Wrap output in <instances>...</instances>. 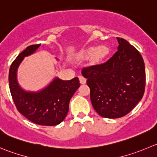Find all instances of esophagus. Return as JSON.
I'll list each match as a JSON object with an SVG mask.
<instances>
[{
	"instance_id": "esophagus-1",
	"label": "esophagus",
	"mask_w": 157,
	"mask_h": 157,
	"mask_svg": "<svg viewBox=\"0 0 157 157\" xmlns=\"http://www.w3.org/2000/svg\"><path fill=\"white\" fill-rule=\"evenodd\" d=\"M78 78H79V82L81 84H85V83L86 82V78L85 77H83V76L80 75L79 77H78Z\"/></svg>"
}]
</instances>
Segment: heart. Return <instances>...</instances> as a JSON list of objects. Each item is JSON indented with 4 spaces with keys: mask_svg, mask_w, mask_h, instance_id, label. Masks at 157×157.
<instances>
[{
    "mask_svg": "<svg viewBox=\"0 0 157 157\" xmlns=\"http://www.w3.org/2000/svg\"><path fill=\"white\" fill-rule=\"evenodd\" d=\"M108 53V49L105 46H101V47L97 48L96 49L90 48L86 52V55H93V59L95 61H99Z\"/></svg>",
    "mask_w": 157,
    "mask_h": 157,
    "instance_id": "obj_1",
    "label": "heart"
}]
</instances>
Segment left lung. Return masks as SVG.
Listing matches in <instances>:
<instances>
[{"mask_svg": "<svg viewBox=\"0 0 157 157\" xmlns=\"http://www.w3.org/2000/svg\"><path fill=\"white\" fill-rule=\"evenodd\" d=\"M117 40L118 50L113 57L104 63L82 70L90 88L94 109L109 119L127 115L143 98L146 85L142 55L126 40Z\"/></svg>", "mask_w": 157, "mask_h": 157, "instance_id": "8db88e82", "label": "left lung"}]
</instances>
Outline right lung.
Returning a JSON list of instances; mask_svg holds the SVG:
<instances>
[{"mask_svg": "<svg viewBox=\"0 0 157 157\" xmlns=\"http://www.w3.org/2000/svg\"><path fill=\"white\" fill-rule=\"evenodd\" d=\"M41 44L26 48L13 62L9 70V87L16 108L28 120L41 126H56L62 122L68 112L69 102L80 86L78 78L64 81L55 78L39 92H26L18 85L17 68L24 58L33 54Z\"/></svg>", "mask_w": 157, "mask_h": 157, "instance_id": "obj_1", "label": "right lung"}]
</instances>
